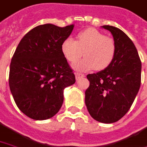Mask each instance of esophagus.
I'll use <instances>...</instances> for the list:
<instances>
[{"label":"esophagus","mask_w":147,"mask_h":147,"mask_svg":"<svg viewBox=\"0 0 147 147\" xmlns=\"http://www.w3.org/2000/svg\"><path fill=\"white\" fill-rule=\"evenodd\" d=\"M85 75L84 74H79V73H77L75 74V78H76V80L77 81H79L80 79H82V78H84Z\"/></svg>","instance_id":"34e87169"}]
</instances>
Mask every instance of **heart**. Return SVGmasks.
I'll list each match as a JSON object with an SVG mask.
<instances>
[{"label": "heart", "mask_w": 147, "mask_h": 147, "mask_svg": "<svg viewBox=\"0 0 147 147\" xmlns=\"http://www.w3.org/2000/svg\"><path fill=\"white\" fill-rule=\"evenodd\" d=\"M61 52L67 61L75 63L82 55L84 58L74 65L79 70H103L112 63L116 54V44L112 37L96 29H86L78 34V40L65 39Z\"/></svg>", "instance_id": "obj_1"}]
</instances>
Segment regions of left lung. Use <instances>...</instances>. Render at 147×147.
<instances>
[{
    "mask_svg": "<svg viewBox=\"0 0 147 147\" xmlns=\"http://www.w3.org/2000/svg\"><path fill=\"white\" fill-rule=\"evenodd\" d=\"M102 27L113 34L116 54L106 69L86 76L90 86L85 103L92 118L110 124L121 119L134 103L140 88L142 63L135 45L125 32L113 26Z\"/></svg>",
    "mask_w": 147,
    "mask_h": 147,
    "instance_id": "obj_1",
    "label": "left lung"
}]
</instances>
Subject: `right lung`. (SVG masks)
I'll return each mask as SVG.
<instances>
[{"label":"right lung","instance_id":"obj_1","mask_svg":"<svg viewBox=\"0 0 147 147\" xmlns=\"http://www.w3.org/2000/svg\"><path fill=\"white\" fill-rule=\"evenodd\" d=\"M74 25H39L21 39L12 57L9 84L18 108L36 121L54 117L61 108L64 89L75 75L61 52Z\"/></svg>","mask_w":147,"mask_h":147}]
</instances>
